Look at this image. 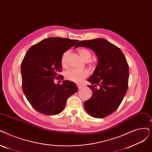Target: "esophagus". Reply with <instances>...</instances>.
Listing matches in <instances>:
<instances>
[{
  "label": "esophagus",
  "instance_id": "esophagus-1",
  "mask_svg": "<svg viewBox=\"0 0 152 152\" xmlns=\"http://www.w3.org/2000/svg\"><path fill=\"white\" fill-rule=\"evenodd\" d=\"M77 88H78L79 89H81L83 88V86H81V85H77Z\"/></svg>",
  "mask_w": 152,
  "mask_h": 152
}]
</instances>
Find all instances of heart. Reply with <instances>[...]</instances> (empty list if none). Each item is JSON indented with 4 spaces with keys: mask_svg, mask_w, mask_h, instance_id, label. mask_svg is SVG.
<instances>
[{
    "mask_svg": "<svg viewBox=\"0 0 152 152\" xmlns=\"http://www.w3.org/2000/svg\"><path fill=\"white\" fill-rule=\"evenodd\" d=\"M79 55L85 61H89L92 57L91 52L86 48H81L78 50ZM70 55V51L67 50L63 53L61 58V64L63 67L66 68L68 66V58ZM89 75L88 72L86 70L79 71L75 69H71L66 72L65 77L66 80L74 82L75 83L80 84L84 79L86 78Z\"/></svg>",
    "mask_w": 152,
    "mask_h": 152,
    "instance_id": "1",
    "label": "heart"
}]
</instances>
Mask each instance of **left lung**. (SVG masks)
<instances>
[{
	"instance_id": "1",
	"label": "left lung",
	"mask_w": 152,
	"mask_h": 152,
	"mask_svg": "<svg viewBox=\"0 0 152 152\" xmlns=\"http://www.w3.org/2000/svg\"><path fill=\"white\" fill-rule=\"evenodd\" d=\"M87 47L97 56L98 63L88 81L92 96L85 110L92 117L104 118L113 113L121 104L128 88L129 65L122 51L103 38L79 42L75 48ZM99 86V89L96 87Z\"/></svg>"
}]
</instances>
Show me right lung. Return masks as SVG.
<instances>
[{"label": "right lung", "instance_id": "obj_1", "mask_svg": "<svg viewBox=\"0 0 152 152\" xmlns=\"http://www.w3.org/2000/svg\"><path fill=\"white\" fill-rule=\"evenodd\" d=\"M78 42L60 37L45 38L33 45L25 54L21 64L22 90L38 113L48 115L61 113L67 99L78 91L71 81H63L61 85L54 83V79L61 76L59 73L62 69L63 53Z\"/></svg>", "mask_w": 152, "mask_h": 152}]
</instances>
